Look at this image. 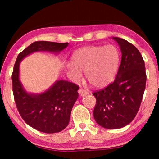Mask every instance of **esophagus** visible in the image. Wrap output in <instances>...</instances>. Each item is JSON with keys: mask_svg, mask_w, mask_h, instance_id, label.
<instances>
[{"mask_svg": "<svg viewBox=\"0 0 159 159\" xmlns=\"http://www.w3.org/2000/svg\"><path fill=\"white\" fill-rule=\"evenodd\" d=\"M79 93L81 97H84V96H87L88 94H89V92L85 91V90H84L83 89H80L79 90Z\"/></svg>", "mask_w": 159, "mask_h": 159, "instance_id": "obj_1", "label": "esophagus"}]
</instances>
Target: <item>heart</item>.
Listing matches in <instances>:
<instances>
[{"mask_svg": "<svg viewBox=\"0 0 159 159\" xmlns=\"http://www.w3.org/2000/svg\"><path fill=\"white\" fill-rule=\"evenodd\" d=\"M73 63L67 62L66 68L73 80L81 79L82 71L90 84L103 88L116 76L120 62L119 49L114 45L90 46L78 49L72 56Z\"/></svg>", "mask_w": 159, "mask_h": 159, "instance_id": "1", "label": "heart"}]
</instances>
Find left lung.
Segmentation results:
<instances>
[{
	"mask_svg": "<svg viewBox=\"0 0 159 159\" xmlns=\"http://www.w3.org/2000/svg\"><path fill=\"white\" fill-rule=\"evenodd\" d=\"M121 61L116 77L104 89L94 92L96 104L93 117L107 129H118L130 124L138 113L146 88L145 63L134 45L118 37Z\"/></svg>",
	"mask_w": 159,
	"mask_h": 159,
	"instance_id": "8db88e82",
	"label": "left lung"
}]
</instances>
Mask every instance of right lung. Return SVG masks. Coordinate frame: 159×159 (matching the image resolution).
<instances>
[{
    "label": "right lung",
    "mask_w": 159,
    "mask_h": 159,
    "mask_svg": "<svg viewBox=\"0 0 159 159\" xmlns=\"http://www.w3.org/2000/svg\"><path fill=\"white\" fill-rule=\"evenodd\" d=\"M68 46V43L35 41L18 54L14 65L12 82L18 111L28 125L41 132L53 134L66 129L79 97V86L67 80H58L43 93H28L19 78L20 63L25 57L35 52L57 54Z\"/></svg>",
    "instance_id": "1"
}]
</instances>
